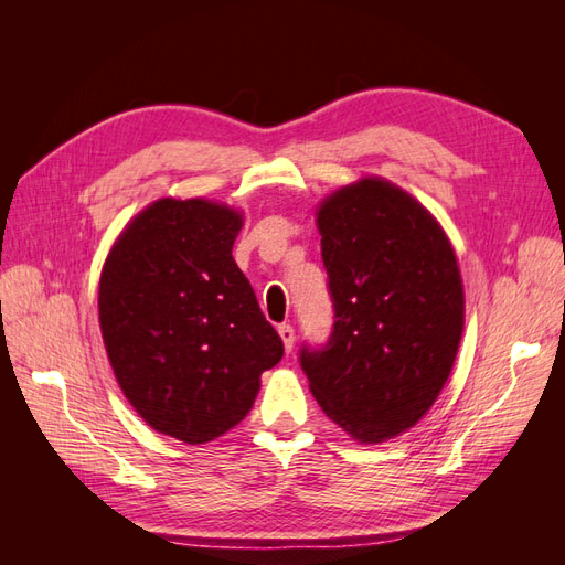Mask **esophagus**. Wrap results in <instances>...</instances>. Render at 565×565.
Listing matches in <instances>:
<instances>
[{
    "instance_id": "obj_1",
    "label": "esophagus",
    "mask_w": 565,
    "mask_h": 565,
    "mask_svg": "<svg viewBox=\"0 0 565 565\" xmlns=\"http://www.w3.org/2000/svg\"><path fill=\"white\" fill-rule=\"evenodd\" d=\"M278 334H280V339H282L285 351H287V353L292 351V347H295V328H292V324H280Z\"/></svg>"
}]
</instances>
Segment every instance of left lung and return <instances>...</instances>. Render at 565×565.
<instances>
[{
    "mask_svg": "<svg viewBox=\"0 0 565 565\" xmlns=\"http://www.w3.org/2000/svg\"><path fill=\"white\" fill-rule=\"evenodd\" d=\"M334 306L328 344L301 347L311 393L341 429L382 443L415 426L446 386L465 330L455 249L422 204L380 177L318 207Z\"/></svg>",
    "mask_w": 565,
    "mask_h": 565,
    "instance_id": "8db88e82",
    "label": "left lung"
}]
</instances>
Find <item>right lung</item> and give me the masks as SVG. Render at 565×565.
Returning a JSON list of instances; mask_svg holds the SVG:
<instances>
[{
    "label": "right lung",
    "instance_id": "right-lung-1",
    "mask_svg": "<svg viewBox=\"0 0 565 565\" xmlns=\"http://www.w3.org/2000/svg\"><path fill=\"white\" fill-rule=\"evenodd\" d=\"M243 214L162 198L117 237L98 322L119 388L152 429L188 446L241 424L282 339L233 259Z\"/></svg>",
    "mask_w": 565,
    "mask_h": 565
}]
</instances>
